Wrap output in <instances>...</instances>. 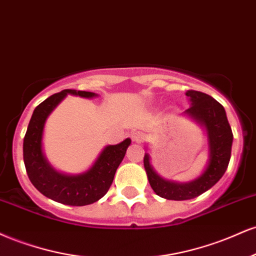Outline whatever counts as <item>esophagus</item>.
<instances>
[{
	"instance_id": "34e87169",
	"label": "esophagus",
	"mask_w": 256,
	"mask_h": 256,
	"mask_svg": "<svg viewBox=\"0 0 256 256\" xmlns=\"http://www.w3.org/2000/svg\"><path fill=\"white\" fill-rule=\"evenodd\" d=\"M132 139H133V141L134 142H142L144 140H145V134L142 133V132H139V130H136V132H133V133H132Z\"/></svg>"
}]
</instances>
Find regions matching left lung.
<instances>
[{"mask_svg": "<svg viewBox=\"0 0 256 256\" xmlns=\"http://www.w3.org/2000/svg\"><path fill=\"white\" fill-rule=\"evenodd\" d=\"M186 94L192 105L184 114L205 127L210 159L205 171L198 178L178 183L162 178L152 168L148 153H145L144 166L150 184L156 194L168 200H189L205 193L223 177L231 157L234 135L223 105L211 96L194 90H189Z\"/></svg>", "mask_w": 256, "mask_h": 256, "instance_id": "obj_1", "label": "left lung"}]
</instances>
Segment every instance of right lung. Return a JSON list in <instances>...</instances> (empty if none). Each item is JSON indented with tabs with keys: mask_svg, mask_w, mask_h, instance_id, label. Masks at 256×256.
I'll return each instance as SVG.
<instances>
[{
	"mask_svg": "<svg viewBox=\"0 0 256 256\" xmlns=\"http://www.w3.org/2000/svg\"><path fill=\"white\" fill-rule=\"evenodd\" d=\"M68 93L84 98L97 97L93 92L63 90L39 104L33 111L24 138V163L30 181L45 196L64 205L85 206L96 202L108 193L132 141L126 139L117 145L105 147L86 172L66 175L56 171L45 158L42 140L48 116Z\"/></svg>",
	"mask_w": 256,
	"mask_h": 256,
	"instance_id": "add662e5",
	"label": "right lung"
}]
</instances>
